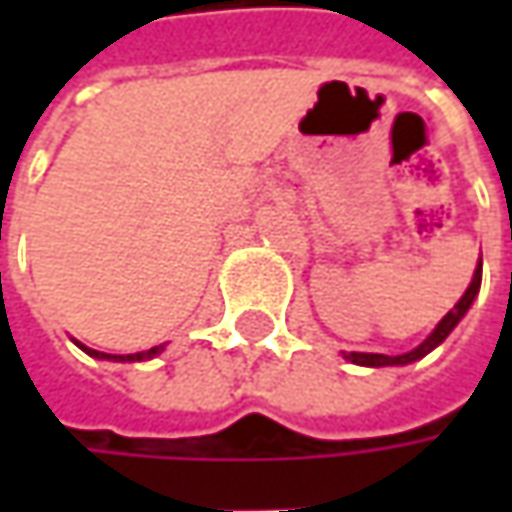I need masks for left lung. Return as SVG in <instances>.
I'll return each mask as SVG.
<instances>
[{
  "mask_svg": "<svg viewBox=\"0 0 512 512\" xmlns=\"http://www.w3.org/2000/svg\"><path fill=\"white\" fill-rule=\"evenodd\" d=\"M479 287H482V262H479V267H476L473 282H470V287L464 290L462 299H459V302L453 305V310H450L442 322L436 325V330H433V333H430L419 347H413L410 353H402V356H384V353H344V359L353 364H364V367H390V364H410V362H416V359H422V356H427L430 350H436V347L450 336V330L462 322L464 313H467L470 305H473V299L479 296Z\"/></svg>",
  "mask_w": 512,
  "mask_h": 512,
  "instance_id": "8db88e82",
  "label": "left lung"
}]
</instances>
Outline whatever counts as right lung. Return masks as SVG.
Returning a JSON list of instances; mask_svg holds the SVG:
<instances>
[{
  "mask_svg": "<svg viewBox=\"0 0 512 512\" xmlns=\"http://www.w3.org/2000/svg\"><path fill=\"white\" fill-rule=\"evenodd\" d=\"M79 344V342H76ZM88 356H93V359H113V362H142V359H153L156 353H162L165 350V344H159V347H150V350H145V353H130V356H113V353H99V350H90V347H85V344H79Z\"/></svg>",
  "mask_w": 512,
  "mask_h": 512,
  "instance_id": "right-lung-1",
  "label": "right lung"
}]
</instances>
